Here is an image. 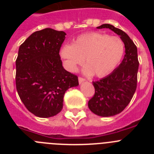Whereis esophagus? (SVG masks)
<instances>
[{"label": "esophagus", "instance_id": "obj_1", "mask_svg": "<svg viewBox=\"0 0 154 154\" xmlns=\"http://www.w3.org/2000/svg\"><path fill=\"white\" fill-rule=\"evenodd\" d=\"M85 79L81 78V77H79V82L80 84L82 83V82H85Z\"/></svg>", "mask_w": 154, "mask_h": 154}]
</instances>
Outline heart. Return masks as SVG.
Listing matches in <instances>:
<instances>
[{"label":"heart","instance_id":"obj_1","mask_svg":"<svg viewBox=\"0 0 154 154\" xmlns=\"http://www.w3.org/2000/svg\"><path fill=\"white\" fill-rule=\"evenodd\" d=\"M124 51V44L119 37L91 32L78 37L72 45L62 46L59 55L70 72H75L85 59L84 75L103 77L116 68Z\"/></svg>","mask_w":154,"mask_h":154}]
</instances>
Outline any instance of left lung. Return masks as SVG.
Masks as SVG:
<instances>
[{
    "label": "left lung",
    "instance_id": "8db88e82",
    "mask_svg": "<svg viewBox=\"0 0 154 154\" xmlns=\"http://www.w3.org/2000/svg\"><path fill=\"white\" fill-rule=\"evenodd\" d=\"M96 28H109L120 36L125 45L126 54L120 65L111 74L92 82L95 95L88 103L93 113L109 117L120 113L135 93L139 68L137 48L127 34L112 24H104Z\"/></svg>",
    "mask_w": 154,
    "mask_h": 154
}]
</instances>
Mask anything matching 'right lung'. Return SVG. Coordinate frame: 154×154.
Here are the masks:
<instances>
[{"label":"right lung","instance_id":"1","mask_svg":"<svg viewBox=\"0 0 154 154\" xmlns=\"http://www.w3.org/2000/svg\"><path fill=\"white\" fill-rule=\"evenodd\" d=\"M65 35L45 28L31 34L19 47L16 88L25 107L38 117L60 112L65 92L79 85L78 77L64 69L59 55Z\"/></svg>","mask_w":154,"mask_h":154}]
</instances>
